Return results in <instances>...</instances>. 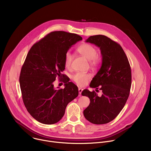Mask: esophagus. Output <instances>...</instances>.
Segmentation results:
<instances>
[{"label":"esophagus","mask_w":151,"mask_h":151,"mask_svg":"<svg viewBox=\"0 0 151 151\" xmlns=\"http://www.w3.org/2000/svg\"><path fill=\"white\" fill-rule=\"evenodd\" d=\"M82 88H79V89H78V91H79V96L80 97V96H81V93H82Z\"/></svg>","instance_id":"esophagus-1"}]
</instances>
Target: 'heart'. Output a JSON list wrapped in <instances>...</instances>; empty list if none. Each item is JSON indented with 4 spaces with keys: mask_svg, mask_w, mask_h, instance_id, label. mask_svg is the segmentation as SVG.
I'll return each mask as SVG.
<instances>
[{
    "mask_svg": "<svg viewBox=\"0 0 151 151\" xmlns=\"http://www.w3.org/2000/svg\"><path fill=\"white\" fill-rule=\"evenodd\" d=\"M77 51L83 57L90 60L93 66H97L101 63V59L97 54L96 48L89 44H83L79 46ZM73 60V56L70 52H67L64 55V64L66 67L69 68ZM91 75L88 73L77 72L72 76L73 81L81 87H83L87 84L88 81L90 79Z\"/></svg>",
    "mask_w": 151,
    "mask_h": 151,
    "instance_id": "obj_1",
    "label": "heart"
}]
</instances>
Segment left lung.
<instances>
[{
  "mask_svg": "<svg viewBox=\"0 0 151 151\" xmlns=\"http://www.w3.org/2000/svg\"><path fill=\"white\" fill-rule=\"evenodd\" d=\"M98 47L101 66L90 87H99L103 94L83 90L81 94L89 97L90 103L83 111L85 118L94 124H107L114 120L124 107L130 94L132 72L130 63L119 44L104 35L91 36L85 40Z\"/></svg>",
  "mask_w": 151,
  "mask_h": 151,
  "instance_id": "left-lung-1",
  "label": "left lung"
}]
</instances>
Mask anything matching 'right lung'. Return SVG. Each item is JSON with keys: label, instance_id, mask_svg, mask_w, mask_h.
Segmentation results:
<instances>
[{"label": "right lung", "instance_id": "add662e5", "mask_svg": "<svg viewBox=\"0 0 151 151\" xmlns=\"http://www.w3.org/2000/svg\"><path fill=\"white\" fill-rule=\"evenodd\" d=\"M82 39L75 33L55 31L48 34L29 50L21 70L19 85L24 104L36 120L44 124L58 122L66 106L79 94L77 86L64 81L65 87L55 88L54 82L65 69L64 55Z\"/></svg>", "mask_w": 151, "mask_h": 151}]
</instances>
